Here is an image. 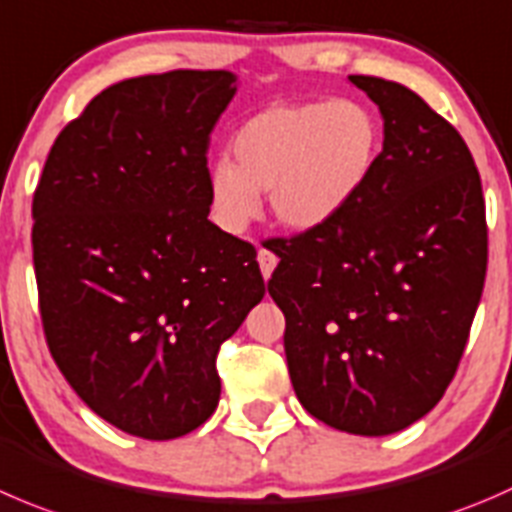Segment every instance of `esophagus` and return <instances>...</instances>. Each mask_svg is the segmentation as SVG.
I'll list each match as a JSON object with an SVG mask.
<instances>
[{
    "label": "esophagus",
    "mask_w": 512,
    "mask_h": 512,
    "mask_svg": "<svg viewBox=\"0 0 512 512\" xmlns=\"http://www.w3.org/2000/svg\"><path fill=\"white\" fill-rule=\"evenodd\" d=\"M257 262H260L262 277H265V280H270L272 270H275V265H277V255H275V252L267 250V247H260V252H257Z\"/></svg>",
    "instance_id": "1"
}]
</instances>
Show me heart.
I'll use <instances>...</instances> for the list:
<instances>
[{
  "label": "heart",
  "mask_w": 512,
  "mask_h": 512,
  "mask_svg": "<svg viewBox=\"0 0 512 512\" xmlns=\"http://www.w3.org/2000/svg\"><path fill=\"white\" fill-rule=\"evenodd\" d=\"M380 119L365 102L275 104L247 119L232 140L235 162L210 170L217 220L242 230L270 192V210L290 230H315L335 220L362 192L380 155Z\"/></svg>",
  "instance_id": "heart-1"
}]
</instances>
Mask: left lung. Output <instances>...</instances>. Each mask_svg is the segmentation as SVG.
Instances as JSON below:
<instances>
[{
	"label": "left lung",
	"mask_w": 512,
	"mask_h": 512,
	"mask_svg": "<svg viewBox=\"0 0 512 512\" xmlns=\"http://www.w3.org/2000/svg\"><path fill=\"white\" fill-rule=\"evenodd\" d=\"M380 107L375 170L345 212L275 237L267 282L312 418L390 435L428 415L463 357L488 270L483 185L448 119L398 82L350 74Z\"/></svg>",
	"instance_id": "obj_1"
}]
</instances>
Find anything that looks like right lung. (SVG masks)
I'll use <instances>...</instances> for the list:
<instances>
[{
  "label": "right lung",
  "mask_w": 512,
  "mask_h": 512,
  "mask_svg": "<svg viewBox=\"0 0 512 512\" xmlns=\"http://www.w3.org/2000/svg\"><path fill=\"white\" fill-rule=\"evenodd\" d=\"M235 74L175 69L99 92L49 150L32 200L39 315L102 420L145 440L217 408V352L265 297L250 242L210 215V132Z\"/></svg>",
  "instance_id": "right-lung-1"
}]
</instances>
